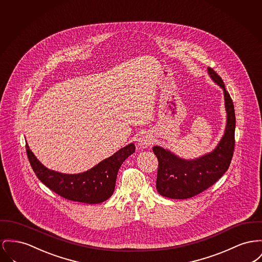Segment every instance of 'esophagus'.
I'll return each mask as SVG.
<instances>
[{
    "mask_svg": "<svg viewBox=\"0 0 262 262\" xmlns=\"http://www.w3.org/2000/svg\"><path fill=\"white\" fill-rule=\"evenodd\" d=\"M151 143H152V139L146 134L141 135L138 139V144L140 148H147Z\"/></svg>",
    "mask_w": 262,
    "mask_h": 262,
    "instance_id": "esophagus-1",
    "label": "esophagus"
}]
</instances>
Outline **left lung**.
<instances>
[{
	"label": "left lung",
	"mask_w": 262,
	"mask_h": 262,
	"mask_svg": "<svg viewBox=\"0 0 262 262\" xmlns=\"http://www.w3.org/2000/svg\"><path fill=\"white\" fill-rule=\"evenodd\" d=\"M211 79L224 92L227 123L224 135L214 150L194 159H184L169 149L155 145L152 151L158 159L156 189L170 199H188L215 184L229 169L234 149L235 115L230 94L215 71L208 67Z\"/></svg>",
	"instance_id": "1"
}]
</instances>
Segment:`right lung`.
Wrapping results in <instances>:
<instances>
[{
    "label": "right lung",
    "instance_id": "right-lung-1",
    "mask_svg": "<svg viewBox=\"0 0 262 262\" xmlns=\"http://www.w3.org/2000/svg\"><path fill=\"white\" fill-rule=\"evenodd\" d=\"M26 148L31 167L43 184L67 200L86 204H99L108 200L114 193L121 165L136 151L135 144L129 143L91 169L77 174H66L46 167L32 154L28 142Z\"/></svg>",
    "mask_w": 262,
    "mask_h": 262
}]
</instances>
